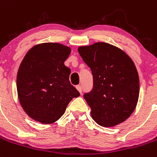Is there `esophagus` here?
<instances>
[{"label": "esophagus", "instance_id": "obj_1", "mask_svg": "<svg viewBox=\"0 0 157 157\" xmlns=\"http://www.w3.org/2000/svg\"><path fill=\"white\" fill-rule=\"evenodd\" d=\"M76 88H77V91L81 94V92H82V88H81V86H80V85H77V86H76Z\"/></svg>", "mask_w": 157, "mask_h": 157}]
</instances>
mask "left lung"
Instances as JSON below:
<instances>
[{
    "instance_id": "obj_1",
    "label": "left lung",
    "mask_w": 157,
    "mask_h": 157,
    "mask_svg": "<svg viewBox=\"0 0 157 157\" xmlns=\"http://www.w3.org/2000/svg\"><path fill=\"white\" fill-rule=\"evenodd\" d=\"M78 52L93 76L92 90L84 95L92 118L104 127L126 121L135 110L140 91L133 60L120 48L103 42L80 46Z\"/></svg>"
}]
</instances>
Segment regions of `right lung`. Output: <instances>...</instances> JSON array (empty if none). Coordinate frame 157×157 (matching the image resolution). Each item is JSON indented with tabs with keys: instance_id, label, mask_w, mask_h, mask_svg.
Returning a JSON list of instances; mask_svg holds the SVG:
<instances>
[{
	"instance_id": "1",
	"label": "right lung",
	"mask_w": 157,
	"mask_h": 157,
	"mask_svg": "<svg viewBox=\"0 0 157 157\" xmlns=\"http://www.w3.org/2000/svg\"><path fill=\"white\" fill-rule=\"evenodd\" d=\"M69 46L45 43L30 49L20 63L16 88L20 105L32 119L51 124L64 114L73 98L80 93L69 82L71 70L64 62Z\"/></svg>"
}]
</instances>
